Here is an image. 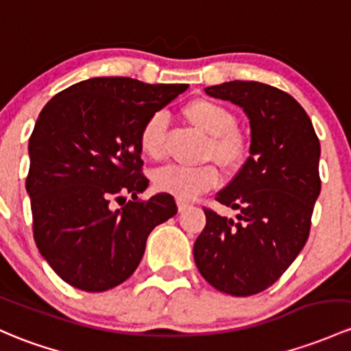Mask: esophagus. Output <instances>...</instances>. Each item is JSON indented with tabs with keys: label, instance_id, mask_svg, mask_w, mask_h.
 I'll return each instance as SVG.
<instances>
[{
	"label": "esophagus",
	"instance_id": "1",
	"mask_svg": "<svg viewBox=\"0 0 351 351\" xmlns=\"http://www.w3.org/2000/svg\"><path fill=\"white\" fill-rule=\"evenodd\" d=\"M176 205H178V212H185V210H188L191 206L185 200H176Z\"/></svg>",
	"mask_w": 351,
	"mask_h": 351
}]
</instances>
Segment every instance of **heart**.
Listing matches in <instances>:
<instances>
[{"label": "heart", "instance_id": "heart-1", "mask_svg": "<svg viewBox=\"0 0 351 351\" xmlns=\"http://www.w3.org/2000/svg\"><path fill=\"white\" fill-rule=\"evenodd\" d=\"M185 121L208 136L204 149L205 161H215L223 171L235 173L249 158V139L237 129V114L219 101L208 97L191 99L182 108ZM168 123L161 112L151 114L139 131V147L153 161L166 156ZM154 188L180 200H190L219 183V171L213 165H168L153 175Z\"/></svg>", "mask_w": 351, "mask_h": 351}]
</instances>
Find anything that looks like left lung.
Listing matches in <instances>:
<instances>
[{"label":"left lung","mask_w":351,"mask_h":351,"mask_svg":"<svg viewBox=\"0 0 351 351\" xmlns=\"http://www.w3.org/2000/svg\"><path fill=\"white\" fill-rule=\"evenodd\" d=\"M205 92L243 108L252 141L245 165L215 197L239 210L237 220L204 206L193 257L210 286L252 296L278 281L308 241L322 147L306 110L281 88L234 80Z\"/></svg>","instance_id":"8db88e82"}]
</instances>
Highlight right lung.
Wrapping results in <instances>:
<instances>
[{
    "label": "right lung",
    "mask_w": 351,
    "mask_h": 351,
    "mask_svg": "<svg viewBox=\"0 0 351 351\" xmlns=\"http://www.w3.org/2000/svg\"><path fill=\"white\" fill-rule=\"evenodd\" d=\"M186 88L95 77L58 92L40 112L28 143L33 239L70 286H119L141 263L151 230L178 212L169 193L138 197L149 183L139 131ZM114 201L123 206L114 209Z\"/></svg>",
    "instance_id": "1"
}]
</instances>
